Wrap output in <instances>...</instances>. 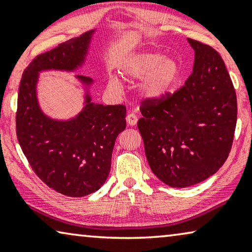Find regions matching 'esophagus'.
<instances>
[{
  "instance_id": "1",
  "label": "esophagus",
  "mask_w": 252,
  "mask_h": 252,
  "mask_svg": "<svg viewBox=\"0 0 252 252\" xmlns=\"http://www.w3.org/2000/svg\"><path fill=\"white\" fill-rule=\"evenodd\" d=\"M137 122H138V118H137L136 114H133V113H130V114L126 115V123L130 126H136Z\"/></svg>"
}]
</instances>
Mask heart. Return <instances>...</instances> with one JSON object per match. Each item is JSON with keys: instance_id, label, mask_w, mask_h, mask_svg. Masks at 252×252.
<instances>
[{"instance_id": "b5f03b06", "label": "heart", "mask_w": 252, "mask_h": 252, "mask_svg": "<svg viewBox=\"0 0 252 252\" xmlns=\"http://www.w3.org/2000/svg\"><path fill=\"white\" fill-rule=\"evenodd\" d=\"M123 75L130 80H140V94L150 100H160L171 91L180 74V66L172 57L154 51H138L127 56L121 65ZM109 86L119 88L121 82L111 76Z\"/></svg>"}]
</instances>
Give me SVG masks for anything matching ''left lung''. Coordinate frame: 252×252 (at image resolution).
Returning <instances> with one entry per match:
<instances>
[{"label": "left lung", "instance_id": "obj_1", "mask_svg": "<svg viewBox=\"0 0 252 252\" xmlns=\"http://www.w3.org/2000/svg\"><path fill=\"white\" fill-rule=\"evenodd\" d=\"M194 50L185 86L160 100L141 102L138 129L152 171L166 185L184 189L221 168L231 151L237 105L221 57L187 38Z\"/></svg>", "mask_w": 252, "mask_h": 252}]
</instances>
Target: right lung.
<instances>
[{"label": "right lung", "mask_w": 252, "mask_h": 252, "mask_svg": "<svg viewBox=\"0 0 252 252\" xmlns=\"http://www.w3.org/2000/svg\"><path fill=\"white\" fill-rule=\"evenodd\" d=\"M94 33L37 56L25 69L18 92L16 130L25 157L45 185L72 197L89 195L105 184L116 137L126 129V106L95 104L90 92L94 80L75 75L84 89L83 108L68 120L52 119L42 111L37 83L42 72L82 68Z\"/></svg>", "instance_id": "add662e5"}]
</instances>
